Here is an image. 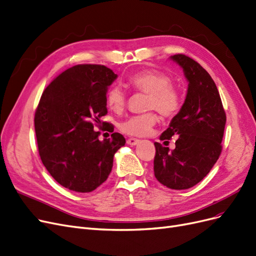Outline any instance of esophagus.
Segmentation results:
<instances>
[{"label":"esophagus","mask_w":256,"mask_h":256,"mask_svg":"<svg viewBox=\"0 0 256 256\" xmlns=\"http://www.w3.org/2000/svg\"><path fill=\"white\" fill-rule=\"evenodd\" d=\"M139 139H136V138H128V141H126V144H130V146H136L138 142H139Z\"/></svg>","instance_id":"obj_1"}]
</instances>
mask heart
<instances>
[{"mask_svg":"<svg viewBox=\"0 0 256 256\" xmlns=\"http://www.w3.org/2000/svg\"><path fill=\"white\" fill-rule=\"evenodd\" d=\"M168 74L155 70H141L128 78V84L136 92L148 94L146 108L155 110L160 115L171 118L175 116L182 106L180 90L172 84ZM126 92L119 85H114L106 94L108 108L115 112H121L126 106ZM157 117L154 112L130 117L121 123V130L130 136H146L156 124Z\"/></svg>","mask_w":256,"mask_h":256,"instance_id":"1","label":"heart"}]
</instances>
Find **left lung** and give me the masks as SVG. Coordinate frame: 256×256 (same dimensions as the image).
Masks as SVG:
<instances>
[{"mask_svg":"<svg viewBox=\"0 0 256 256\" xmlns=\"http://www.w3.org/2000/svg\"><path fill=\"white\" fill-rule=\"evenodd\" d=\"M171 59L184 70L188 92L180 110L160 136V140L178 137L176 148L170 150L154 144V174L164 186L186 190L202 182L220 156L226 118L209 72L186 54H177Z\"/></svg>","mask_w":256,"mask_h":256,"instance_id":"1","label":"left lung"}]
</instances>
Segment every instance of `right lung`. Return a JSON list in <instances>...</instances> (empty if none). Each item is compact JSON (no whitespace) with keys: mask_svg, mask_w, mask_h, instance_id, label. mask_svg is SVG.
<instances>
[{"mask_svg":"<svg viewBox=\"0 0 256 256\" xmlns=\"http://www.w3.org/2000/svg\"><path fill=\"white\" fill-rule=\"evenodd\" d=\"M117 74L99 64H79L64 70L45 88L34 116L42 162L56 182L70 191L88 193L106 180L114 155L126 138L100 119L108 114V88Z\"/></svg>","mask_w":256,"mask_h":256,"instance_id":"right-lung-1","label":"right lung"}]
</instances>
